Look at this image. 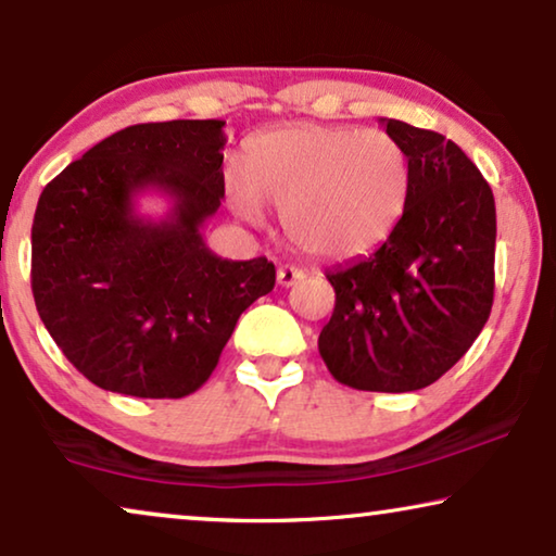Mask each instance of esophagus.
Returning a JSON list of instances; mask_svg holds the SVG:
<instances>
[{"mask_svg":"<svg viewBox=\"0 0 556 556\" xmlns=\"http://www.w3.org/2000/svg\"><path fill=\"white\" fill-rule=\"evenodd\" d=\"M303 278H306V273H303L301 268H295V265H283V268H278V283L283 288L295 286Z\"/></svg>","mask_w":556,"mask_h":556,"instance_id":"obj_1","label":"esophagus"}]
</instances>
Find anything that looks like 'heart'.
<instances>
[{"label": "heart", "instance_id": "heart-1", "mask_svg": "<svg viewBox=\"0 0 556 556\" xmlns=\"http://www.w3.org/2000/svg\"><path fill=\"white\" fill-rule=\"evenodd\" d=\"M225 192L248 223L265 202L283 212L291 242L321 261H352L397 230L413 194V164L387 131L293 124L250 139L245 166L225 169Z\"/></svg>", "mask_w": 556, "mask_h": 556}]
</instances>
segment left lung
<instances>
[{"label":"left lung","mask_w":556,"mask_h":556,"mask_svg":"<svg viewBox=\"0 0 556 556\" xmlns=\"http://www.w3.org/2000/svg\"><path fill=\"white\" fill-rule=\"evenodd\" d=\"M407 149L413 194L369 257L326 273L337 306L318 337L333 379L367 392H415L468 352L493 306L496 204L458 143L382 118Z\"/></svg>","instance_id":"8db88e82"}]
</instances>
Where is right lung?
Returning a JSON list of instances; mask_svg holds the SVG:
<instances>
[{
  "label": "right lung",
  "instance_id": "right-lung-1",
  "mask_svg": "<svg viewBox=\"0 0 556 556\" xmlns=\"http://www.w3.org/2000/svg\"><path fill=\"white\" fill-rule=\"evenodd\" d=\"M225 121L136 124L42 189L33 295L67 362L101 390L179 400L207 382L235 324L276 286L268 257L225 261L202 225L225 197ZM154 188L164 220L135 215Z\"/></svg>",
  "mask_w": 556,
  "mask_h": 556
}]
</instances>
